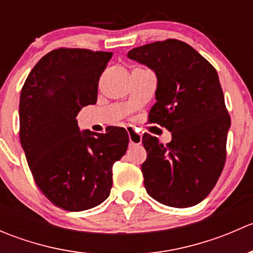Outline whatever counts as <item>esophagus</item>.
Wrapping results in <instances>:
<instances>
[{
  "mask_svg": "<svg viewBox=\"0 0 253 253\" xmlns=\"http://www.w3.org/2000/svg\"><path fill=\"white\" fill-rule=\"evenodd\" d=\"M127 132H128V138H129V144L136 145L141 144L142 143V134L138 133L133 127H128L127 128Z\"/></svg>",
  "mask_w": 253,
  "mask_h": 253,
  "instance_id": "1",
  "label": "esophagus"
}]
</instances>
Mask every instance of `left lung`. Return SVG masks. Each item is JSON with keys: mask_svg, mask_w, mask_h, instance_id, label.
<instances>
[{"mask_svg": "<svg viewBox=\"0 0 253 253\" xmlns=\"http://www.w3.org/2000/svg\"><path fill=\"white\" fill-rule=\"evenodd\" d=\"M127 57L157 75L149 122L171 132L167 144L143 134L145 190L162 205L196 206L211 193L225 164L230 116L218 73L195 48L176 39L134 47Z\"/></svg>", "mask_w": 253, "mask_h": 253, "instance_id": "obj_1", "label": "left lung"}]
</instances>
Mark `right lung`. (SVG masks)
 I'll list each match as a JSON object with an SVG mask.
<instances>
[{
  "instance_id": "add662e5",
  "label": "right lung",
  "mask_w": 253,
  "mask_h": 253,
  "mask_svg": "<svg viewBox=\"0 0 253 253\" xmlns=\"http://www.w3.org/2000/svg\"><path fill=\"white\" fill-rule=\"evenodd\" d=\"M112 52L60 47L34 66L19 100V137L35 183L56 207L70 211L103 203L112 165L128 147L122 127L81 132L76 116L95 104L98 83Z\"/></svg>"
}]
</instances>
